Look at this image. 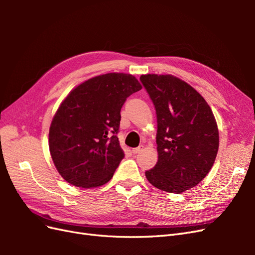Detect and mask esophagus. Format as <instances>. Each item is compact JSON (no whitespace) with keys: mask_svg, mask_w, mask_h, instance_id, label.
<instances>
[{"mask_svg":"<svg viewBox=\"0 0 255 255\" xmlns=\"http://www.w3.org/2000/svg\"><path fill=\"white\" fill-rule=\"evenodd\" d=\"M142 151H143V145H139V146H137V148L133 149V150H132V153H133V154H137V153H140V152H142Z\"/></svg>","mask_w":255,"mask_h":255,"instance_id":"1","label":"esophagus"}]
</instances>
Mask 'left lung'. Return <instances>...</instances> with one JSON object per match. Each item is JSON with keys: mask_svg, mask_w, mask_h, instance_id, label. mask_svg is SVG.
<instances>
[{"mask_svg": "<svg viewBox=\"0 0 255 255\" xmlns=\"http://www.w3.org/2000/svg\"><path fill=\"white\" fill-rule=\"evenodd\" d=\"M140 81L155 106L158 160L145 177L154 187L181 194L210 172L219 148L210 105L189 84L171 74H143Z\"/></svg>", "mask_w": 255, "mask_h": 255, "instance_id": "obj_1", "label": "left lung"}]
</instances>
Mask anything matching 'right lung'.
I'll return each mask as SVG.
<instances>
[{
	"mask_svg": "<svg viewBox=\"0 0 255 255\" xmlns=\"http://www.w3.org/2000/svg\"><path fill=\"white\" fill-rule=\"evenodd\" d=\"M141 88L132 74L114 72L91 78L69 92L49 130L53 163L65 181L92 188L112 179L125 157L117 137L121 107Z\"/></svg>",
	"mask_w": 255,
	"mask_h": 255,
	"instance_id": "obj_1",
	"label": "right lung"
}]
</instances>
